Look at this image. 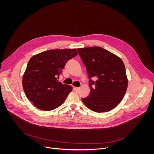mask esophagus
Segmentation results:
<instances>
[{
	"instance_id": "34e87169",
	"label": "esophagus",
	"mask_w": 154,
	"mask_h": 154,
	"mask_svg": "<svg viewBox=\"0 0 154 154\" xmlns=\"http://www.w3.org/2000/svg\"><path fill=\"white\" fill-rule=\"evenodd\" d=\"M73 89H74V90H75V91H79V88H78V87H73Z\"/></svg>"
}]
</instances>
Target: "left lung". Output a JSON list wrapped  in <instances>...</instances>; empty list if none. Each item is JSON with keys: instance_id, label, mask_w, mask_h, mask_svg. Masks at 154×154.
Instances as JSON below:
<instances>
[{"instance_id": "left-lung-1", "label": "left lung", "mask_w": 154, "mask_h": 154, "mask_svg": "<svg viewBox=\"0 0 154 154\" xmlns=\"http://www.w3.org/2000/svg\"><path fill=\"white\" fill-rule=\"evenodd\" d=\"M77 50L89 78L90 93L82 98V102L97 112L113 109L122 101L128 88L123 62L101 47L79 48Z\"/></svg>"}]
</instances>
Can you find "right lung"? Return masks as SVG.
<instances>
[{
  "label": "right lung",
  "mask_w": 154,
  "mask_h": 154,
  "mask_svg": "<svg viewBox=\"0 0 154 154\" xmlns=\"http://www.w3.org/2000/svg\"><path fill=\"white\" fill-rule=\"evenodd\" d=\"M78 55L75 48L47 50L33 56L22 78L27 98L38 109L50 111L60 106L72 87L57 78L67 62Z\"/></svg>",
  "instance_id": "1"
}]
</instances>
